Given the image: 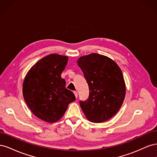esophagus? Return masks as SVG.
Wrapping results in <instances>:
<instances>
[{"label":"esophagus","mask_w":157,"mask_h":157,"mask_svg":"<svg viewBox=\"0 0 157 157\" xmlns=\"http://www.w3.org/2000/svg\"><path fill=\"white\" fill-rule=\"evenodd\" d=\"M73 92H74V94H75V97H76V98H77V97H78V93H77V92L74 91Z\"/></svg>","instance_id":"esophagus-1"}]
</instances>
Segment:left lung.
I'll return each instance as SVG.
<instances>
[{
	"mask_svg": "<svg viewBox=\"0 0 157 157\" xmlns=\"http://www.w3.org/2000/svg\"><path fill=\"white\" fill-rule=\"evenodd\" d=\"M77 64L89 86V96L80 101L86 118L100 123L116 115L125 98L126 85L122 71L113 59L92 53L80 57Z\"/></svg>",
	"mask_w": 157,
	"mask_h": 157,
	"instance_id": "8db88e82",
	"label": "left lung"
}]
</instances>
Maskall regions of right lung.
I'll list each match as a JSON object with an SVG mask.
<instances>
[{
    "label": "right lung",
    "mask_w": 157,
    "mask_h": 157,
    "mask_svg": "<svg viewBox=\"0 0 157 157\" xmlns=\"http://www.w3.org/2000/svg\"><path fill=\"white\" fill-rule=\"evenodd\" d=\"M68 57L50 54L33 66L23 83V96L27 106L40 119L53 123L59 121L69 104L75 101L74 94L65 88L61 74Z\"/></svg>",
    "instance_id": "1"
}]
</instances>
